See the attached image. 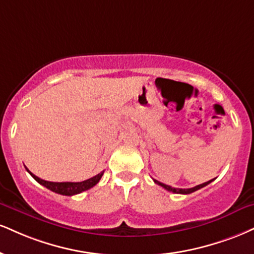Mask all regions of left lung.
Here are the masks:
<instances>
[{
	"label": "left lung",
	"mask_w": 254,
	"mask_h": 254,
	"mask_svg": "<svg viewBox=\"0 0 254 254\" xmlns=\"http://www.w3.org/2000/svg\"><path fill=\"white\" fill-rule=\"evenodd\" d=\"M212 181H213V180H210V181H208V182H204V183H202V185L195 186V187H193V188L182 189V188L170 187V186L164 185V183H162V182H158L157 180H154V182L157 183L158 186H161V187H163L164 189H167L168 191H173V193H175V194H190V193H193V191H196V190H198V189H201L202 187H204V186H207V185H208V183H210Z\"/></svg>",
	"instance_id": "obj_1"
}]
</instances>
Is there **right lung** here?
Returning <instances> with one entry per match:
<instances>
[{
    "mask_svg": "<svg viewBox=\"0 0 254 254\" xmlns=\"http://www.w3.org/2000/svg\"><path fill=\"white\" fill-rule=\"evenodd\" d=\"M27 172H28L30 175L33 176V179H34L35 181H38L40 185L45 186L46 188L50 189L52 191H54V193L66 195V196H72V195L79 194L81 193V191H85L87 190V189L92 188L93 186H96L97 183L99 182V180L102 179L104 174V172H102L98 174V175L91 177V179L88 180H85V181L82 182H50V181H45V180L35 176L34 174L30 173L28 169H27Z\"/></svg>",
    "mask_w": 254,
    "mask_h": 254,
    "instance_id": "add662e5",
    "label": "right lung"
}]
</instances>
